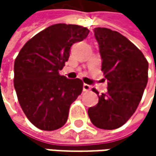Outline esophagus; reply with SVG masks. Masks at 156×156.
Segmentation results:
<instances>
[{
    "label": "esophagus",
    "instance_id": "34e87169",
    "mask_svg": "<svg viewBox=\"0 0 156 156\" xmlns=\"http://www.w3.org/2000/svg\"><path fill=\"white\" fill-rule=\"evenodd\" d=\"M91 90V86L88 85V84H83V91L84 92H88Z\"/></svg>",
    "mask_w": 156,
    "mask_h": 156
}]
</instances>
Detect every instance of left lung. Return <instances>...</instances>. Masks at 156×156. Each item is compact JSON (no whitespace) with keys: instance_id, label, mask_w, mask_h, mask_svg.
Masks as SVG:
<instances>
[{"instance_id":"left-lung-1","label":"left lung","mask_w":156,"mask_h":156,"mask_svg":"<svg viewBox=\"0 0 156 156\" xmlns=\"http://www.w3.org/2000/svg\"><path fill=\"white\" fill-rule=\"evenodd\" d=\"M94 32L108 92L98 95L97 105L89 108L88 115L96 127L112 130L126 122L139 106L148 82L149 64L143 53L120 33L100 27Z\"/></svg>"}]
</instances>
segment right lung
Here are the masks:
<instances>
[{
    "mask_svg": "<svg viewBox=\"0 0 156 156\" xmlns=\"http://www.w3.org/2000/svg\"><path fill=\"white\" fill-rule=\"evenodd\" d=\"M90 31L79 25L59 23L30 39L14 64V86L20 105L34 126L53 131L66 122L71 104L83 89L80 79L61 76L73 44Z\"/></svg>",
    "mask_w": 156,
    "mask_h": 156,
    "instance_id": "add662e5",
    "label": "right lung"
}]
</instances>
